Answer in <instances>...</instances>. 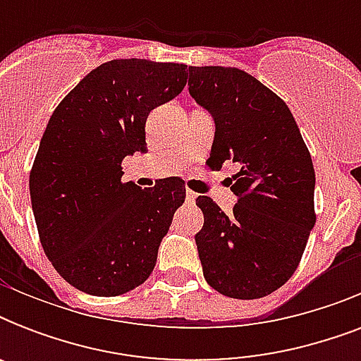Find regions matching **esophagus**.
<instances>
[{"label":"esophagus","instance_id":"esophagus-1","mask_svg":"<svg viewBox=\"0 0 361 361\" xmlns=\"http://www.w3.org/2000/svg\"><path fill=\"white\" fill-rule=\"evenodd\" d=\"M197 192L195 191H187L185 192V200H187V204H195V200H197Z\"/></svg>","mask_w":361,"mask_h":361}]
</instances>
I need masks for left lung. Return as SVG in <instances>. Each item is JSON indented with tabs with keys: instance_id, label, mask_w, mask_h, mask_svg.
<instances>
[{
	"instance_id": "left-lung-1",
	"label": "left lung",
	"mask_w": 361,
	"mask_h": 361,
	"mask_svg": "<svg viewBox=\"0 0 361 361\" xmlns=\"http://www.w3.org/2000/svg\"><path fill=\"white\" fill-rule=\"evenodd\" d=\"M189 93L214 116L209 166L240 164L232 215L197 198L204 279L236 300L268 296L296 271L317 221L309 149L285 101L245 71L189 67Z\"/></svg>"
}]
</instances>
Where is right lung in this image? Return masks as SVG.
Returning a JSON list of instances; mask_svg holds the SVG:
<instances>
[{
	"instance_id": "1",
	"label": "right lung",
	"mask_w": 361,
	"mask_h": 361,
	"mask_svg": "<svg viewBox=\"0 0 361 361\" xmlns=\"http://www.w3.org/2000/svg\"><path fill=\"white\" fill-rule=\"evenodd\" d=\"M187 65L112 59L54 110L30 174L42 249L61 277L93 296H120L149 277L174 212L180 178L152 189L121 181V161L146 152V120L187 84Z\"/></svg>"
}]
</instances>
